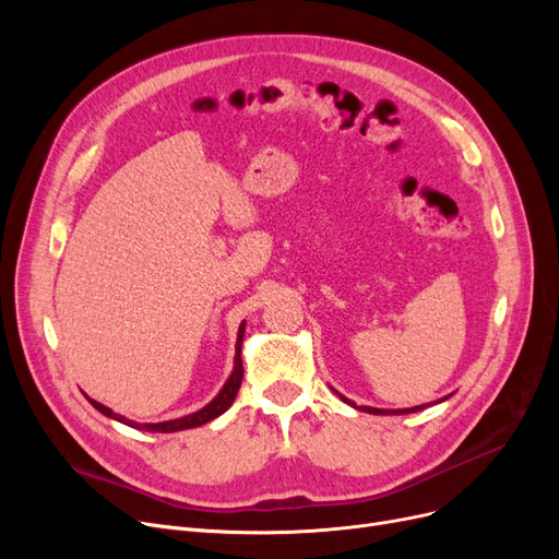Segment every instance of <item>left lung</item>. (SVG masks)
I'll use <instances>...</instances> for the list:
<instances>
[{
	"label": "left lung",
	"mask_w": 559,
	"mask_h": 559,
	"mask_svg": "<svg viewBox=\"0 0 559 559\" xmlns=\"http://www.w3.org/2000/svg\"><path fill=\"white\" fill-rule=\"evenodd\" d=\"M335 394H340V392H335ZM340 399L344 401V403H348V405H354V407H358L356 403H350L348 399H344L342 394H340ZM449 396H444L442 401H447ZM426 405H417V407H405V409H378V407H369V405H360L358 409H362V413H369V415H388V413H394V415H407V413H419V409H424Z\"/></svg>",
	"instance_id": "obj_1"
}]
</instances>
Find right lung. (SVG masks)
Wrapping results in <instances>:
<instances>
[{
	"instance_id": "1",
	"label": "right lung",
	"mask_w": 559,
	"mask_h": 559,
	"mask_svg": "<svg viewBox=\"0 0 559 559\" xmlns=\"http://www.w3.org/2000/svg\"><path fill=\"white\" fill-rule=\"evenodd\" d=\"M242 340H245V321H242L240 331H238V342H235V367H233L228 380L224 383V388L219 390V394H217L209 405L197 409V413H192V415H186V417H181V419L163 421V424H135V421H131V419H127V417H122V415H115L110 407H106V405H102V403H97V401H93V399H91V403L99 409L102 415H106V417H110V419H115V421H120V424H127V426H131V428H138V430L176 432V430H186V428H197V426L209 424V421H213L215 417L224 415L226 409L230 407V403L235 401V396H238V390H240V385H242V376H245L242 356H240V354H242Z\"/></svg>"
}]
</instances>
